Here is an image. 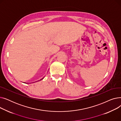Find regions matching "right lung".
Instances as JSON below:
<instances>
[{
    "mask_svg": "<svg viewBox=\"0 0 121 121\" xmlns=\"http://www.w3.org/2000/svg\"><path fill=\"white\" fill-rule=\"evenodd\" d=\"M43 79V78H42V79H41V80H42V79Z\"/></svg>",
    "mask_w": 121,
    "mask_h": 121,
    "instance_id": "add662e5",
    "label": "right lung"
}]
</instances>
